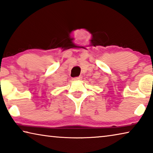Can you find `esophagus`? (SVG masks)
<instances>
[{
	"label": "esophagus",
	"instance_id": "obj_1",
	"mask_svg": "<svg viewBox=\"0 0 153 153\" xmlns=\"http://www.w3.org/2000/svg\"><path fill=\"white\" fill-rule=\"evenodd\" d=\"M73 80H80V79H82V77H74L73 79H72Z\"/></svg>",
	"mask_w": 153,
	"mask_h": 153
}]
</instances>
